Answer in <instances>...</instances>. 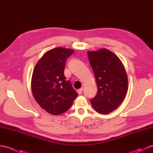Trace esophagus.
Instances as JSON below:
<instances>
[{
    "instance_id": "obj_1",
    "label": "esophagus",
    "mask_w": 153,
    "mask_h": 153,
    "mask_svg": "<svg viewBox=\"0 0 153 153\" xmlns=\"http://www.w3.org/2000/svg\"><path fill=\"white\" fill-rule=\"evenodd\" d=\"M82 91H83V88H81V89L77 90V93H78L79 95H82Z\"/></svg>"
}]
</instances>
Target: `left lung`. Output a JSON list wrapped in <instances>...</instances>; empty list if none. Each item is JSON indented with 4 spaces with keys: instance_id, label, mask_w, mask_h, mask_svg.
Instances as JSON below:
<instances>
[{
    "instance_id": "8db88e82",
    "label": "left lung",
    "mask_w": 153,
    "mask_h": 153,
    "mask_svg": "<svg viewBox=\"0 0 153 153\" xmlns=\"http://www.w3.org/2000/svg\"><path fill=\"white\" fill-rule=\"evenodd\" d=\"M97 85V94L90 100L95 110L108 114L116 110L126 96L128 80L120 58L106 48L87 52Z\"/></svg>"
}]
</instances>
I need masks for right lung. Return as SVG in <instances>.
Masks as SVG:
<instances>
[{"mask_svg":"<svg viewBox=\"0 0 153 153\" xmlns=\"http://www.w3.org/2000/svg\"><path fill=\"white\" fill-rule=\"evenodd\" d=\"M74 51L62 47L48 51L33 70L31 85L34 99L52 115L67 111L78 95L64 74L66 60Z\"/></svg>","mask_w":153,"mask_h":153,"instance_id":"obj_1","label":"right lung"}]
</instances>
